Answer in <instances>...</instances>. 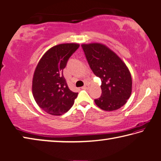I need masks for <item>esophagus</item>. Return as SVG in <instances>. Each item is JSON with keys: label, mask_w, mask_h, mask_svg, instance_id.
Listing matches in <instances>:
<instances>
[{"label": "esophagus", "mask_w": 161, "mask_h": 161, "mask_svg": "<svg viewBox=\"0 0 161 161\" xmlns=\"http://www.w3.org/2000/svg\"><path fill=\"white\" fill-rule=\"evenodd\" d=\"M89 85H87V84H86V85H85V86H83V87H82V89H84V90H87V89H89Z\"/></svg>", "instance_id": "1"}]
</instances>
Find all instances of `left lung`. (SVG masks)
Returning <instances> with one entry per match:
<instances>
[{
	"instance_id": "1",
	"label": "left lung",
	"mask_w": 161,
	"mask_h": 161,
	"mask_svg": "<svg viewBox=\"0 0 161 161\" xmlns=\"http://www.w3.org/2000/svg\"><path fill=\"white\" fill-rule=\"evenodd\" d=\"M81 46L90 69L102 80V95L95 99L96 105L107 111L122 107L132 92V77L128 66L104 44L93 43Z\"/></svg>"
}]
</instances>
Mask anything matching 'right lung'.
Segmentation results:
<instances>
[{"mask_svg": "<svg viewBox=\"0 0 161 161\" xmlns=\"http://www.w3.org/2000/svg\"><path fill=\"white\" fill-rule=\"evenodd\" d=\"M78 43H62L50 48L36 66L32 80V93L43 111L53 116L67 112L74 105L78 93L69 88L63 70Z\"/></svg>", "mask_w": 161, "mask_h": 161, "instance_id": "add662e5", "label": "right lung"}]
</instances>
